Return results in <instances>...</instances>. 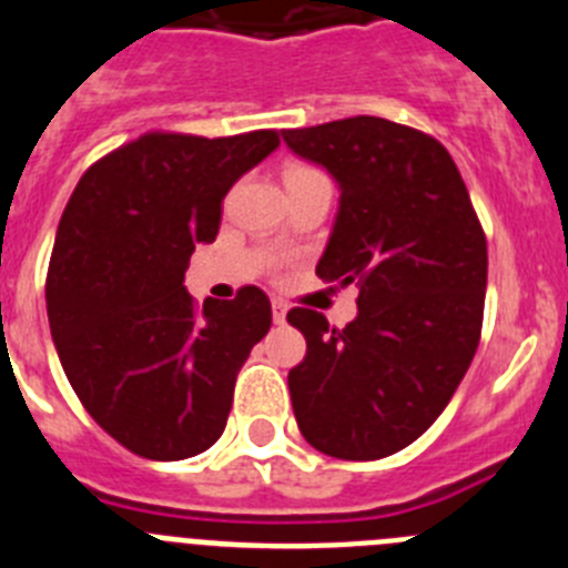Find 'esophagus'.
<instances>
[{
  "mask_svg": "<svg viewBox=\"0 0 568 568\" xmlns=\"http://www.w3.org/2000/svg\"><path fill=\"white\" fill-rule=\"evenodd\" d=\"M273 321L275 324H284V321H287V304H284V301H273Z\"/></svg>",
  "mask_w": 568,
  "mask_h": 568,
  "instance_id": "1",
  "label": "esophagus"
}]
</instances>
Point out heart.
<instances>
[{
	"mask_svg": "<svg viewBox=\"0 0 568 568\" xmlns=\"http://www.w3.org/2000/svg\"><path fill=\"white\" fill-rule=\"evenodd\" d=\"M313 175H324L321 170L315 168H307V164H293V168H287V182H295V179H313Z\"/></svg>",
	"mask_w": 568,
	"mask_h": 568,
	"instance_id": "1",
	"label": "heart"
}]
</instances>
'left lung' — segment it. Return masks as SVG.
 I'll return each instance as SVG.
<instances>
[{
    "instance_id": "obj_1",
    "label": "left lung",
    "mask_w": 568,
    "mask_h": 568,
    "mask_svg": "<svg viewBox=\"0 0 568 568\" xmlns=\"http://www.w3.org/2000/svg\"><path fill=\"white\" fill-rule=\"evenodd\" d=\"M338 182L321 281L358 287L344 329L307 307L287 321L307 355L287 375L301 435L341 460H378L435 424L469 369L486 298V235L453 155L378 115L284 130Z\"/></svg>"
}]
</instances>
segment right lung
<instances>
[{
	"label": "right lung",
	"instance_id": "1",
	"mask_svg": "<svg viewBox=\"0 0 568 568\" xmlns=\"http://www.w3.org/2000/svg\"><path fill=\"white\" fill-rule=\"evenodd\" d=\"M275 148V130L144 133L88 168L64 207L50 335L90 418L142 458L184 460L222 438L235 375L270 333L258 287L195 307L184 270L219 235L230 187Z\"/></svg>",
	"mask_w": 568,
	"mask_h": 568
}]
</instances>
